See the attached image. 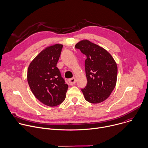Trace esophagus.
Returning <instances> with one entry per match:
<instances>
[{
    "instance_id": "1",
    "label": "esophagus",
    "mask_w": 148,
    "mask_h": 148,
    "mask_svg": "<svg viewBox=\"0 0 148 148\" xmlns=\"http://www.w3.org/2000/svg\"><path fill=\"white\" fill-rule=\"evenodd\" d=\"M69 83L70 84V85L73 86V85H74V84H75V82H76L75 78H70V79H69Z\"/></svg>"
}]
</instances>
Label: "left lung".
<instances>
[{
  "label": "left lung",
  "instance_id": "1",
  "mask_svg": "<svg viewBox=\"0 0 148 148\" xmlns=\"http://www.w3.org/2000/svg\"><path fill=\"white\" fill-rule=\"evenodd\" d=\"M85 54L87 86L81 89L84 98L92 103L107 99L116 86L118 68L112 56L102 47L84 40L75 45Z\"/></svg>",
  "mask_w": 148,
  "mask_h": 148
}]
</instances>
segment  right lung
<instances>
[{
    "label": "right lung",
    "instance_id": "right-lung-1",
    "mask_svg": "<svg viewBox=\"0 0 148 148\" xmlns=\"http://www.w3.org/2000/svg\"><path fill=\"white\" fill-rule=\"evenodd\" d=\"M62 47L56 44L41 51L27 70L31 91L41 102L49 107H56L64 101L69 87L57 67Z\"/></svg>",
    "mask_w": 148,
    "mask_h": 148
}]
</instances>
